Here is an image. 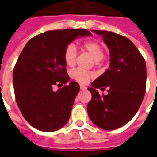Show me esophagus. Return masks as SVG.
<instances>
[{
	"label": "esophagus",
	"mask_w": 157,
	"mask_h": 157,
	"mask_svg": "<svg viewBox=\"0 0 157 157\" xmlns=\"http://www.w3.org/2000/svg\"><path fill=\"white\" fill-rule=\"evenodd\" d=\"M80 89H81V90H86V86H84L83 85H81V86H80Z\"/></svg>",
	"instance_id": "esophagus-1"
}]
</instances>
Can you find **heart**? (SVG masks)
Here are the masks:
<instances>
[{
    "label": "heart",
    "instance_id": "heart-1",
    "mask_svg": "<svg viewBox=\"0 0 157 157\" xmlns=\"http://www.w3.org/2000/svg\"><path fill=\"white\" fill-rule=\"evenodd\" d=\"M83 49L97 63L98 61H101L105 55L103 45L95 40H90V41H86L84 43ZM76 56H77V51H76V46L73 44H69L68 45H67L63 52V60L67 66L73 67L76 63ZM71 76L72 78L75 79L80 83L86 84L90 79L94 77V75L93 72H90V71L76 69L71 73Z\"/></svg>",
    "mask_w": 157,
    "mask_h": 157
}]
</instances>
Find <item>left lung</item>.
<instances>
[{
  "label": "left lung",
  "instance_id": "1",
  "mask_svg": "<svg viewBox=\"0 0 157 157\" xmlns=\"http://www.w3.org/2000/svg\"><path fill=\"white\" fill-rule=\"evenodd\" d=\"M102 36L110 51L109 68L88 88L92 94L87 106L90 119L97 126L113 130L127 124L138 112L146 91L147 68L144 57L131 40L107 31ZM108 89L107 96L96 90Z\"/></svg>",
  "mask_w": 157,
  "mask_h": 157
}]
</instances>
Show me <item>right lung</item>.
<instances>
[{"mask_svg": "<svg viewBox=\"0 0 157 157\" xmlns=\"http://www.w3.org/2000/svg\"><path fill=\"white\" fill-rule=\"evenodd\" d=\"M91 36L86 29L48 31L26 44L13 70L15 99L21 113L29 124L44 132L61 129L67 123L78 83L71 81L57 91L55 85L69 81L63 52L78 36Z\"/></svg>", "mask_w": 157, "mask_h": 157, "instance_id": "add662e5", "label": "right lung"}]
</instances>
